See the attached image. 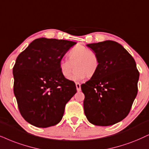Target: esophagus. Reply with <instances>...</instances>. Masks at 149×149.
Segmentation results:
<instances>
[{
  "label": "esophagus",
  "instance_id": "obj_1",
  "mask_svg": "<svg viewBox=\"0 0 149 149\" xmlns=\"http://www.w3.org/2000/svg\"><path fill=\"white\" fill-rule=\"evenodd\" d=\"M76 89L77 91H81V87H80V84L79 82H76Z\"/></svg>",
  "mask_w": 149,
  "mask_h": 149
}]
</instances>
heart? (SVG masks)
<instances>
[{"mask_svg": "<svg viewBox=\"0 0 149 149\" xmlns=\"http://www.w3.org/2000/svg\"><path fill=\"white\" fill-rule=\"evenodd\" d=\"M68 60L63 59L59 63V69L62 75L73 80H80L84 78H91L96 74L100 67L98 56L95 52L82 45L74 47L68 54ZM74 67H73V66Z\"/></svg>", "mask_w": 149, "mask_h": 149, "instance_id": "b5f03b06", "label": "heart"}]
</instances>
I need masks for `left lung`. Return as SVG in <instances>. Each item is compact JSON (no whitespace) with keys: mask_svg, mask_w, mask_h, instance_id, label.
<instances>
[{"mask_svg":"<svg viewBox=\"0 0 149 149\" xmlns=\"http://www.w3.org/2000/svg\"><path fill=\"white\" fill-rule=\"evenodd\" d=\"M86 46L98 56L100 67L93 78L81 84L84 114L94 125H113L129 114L140 73L135 60L118 42L105 40Z\"/></svg>","mask_w":149,"mask_h":149,"instance_id":"1","label":"left lung"}]
</instances>
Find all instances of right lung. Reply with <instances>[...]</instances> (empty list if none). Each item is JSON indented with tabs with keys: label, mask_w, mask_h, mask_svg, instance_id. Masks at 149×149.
I'll return each instance as SVG.
<instances>
[{
	"label": "right lung",
	"mask_w": 149,
	"mask_h": 149,
	"mask_svg": "<svg viewBox=\"0 0 149 149\" xmlns=\"http://www.w3.org/2000/svg\"><path fill=\"white\" fill-rule=\"evenodd\" d=\"M76 42L36 39L20 53L13 68L14 93L20 113L35 127L47 128L61 122L65 105L77 92L65 78L59 63Z\"/></svg>",
	"instance_id": "right-lung-1"
}]
</instances>
